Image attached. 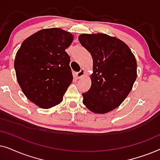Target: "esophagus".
<instances>
[{
	"label": "esophagus",
	"mask_w": 160,
	"mask_h": 160,
	"mask_svg": "<svg viewBox=\"0 0 160 160\" xmlns=\"http://www.w3.org/2000/svg\"><path fill=\"white\" fill-rule=\"evenodd\" d=\"M84 75V69H82L79 72H78V73H75V76L76 78H78V79H79V78H82L83 76Z\"/></svg>",
	"instance_id": "1"
}]
</instances>
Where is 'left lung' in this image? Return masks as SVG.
Segmentation results:
<instances>
[{
    "mask_svg": "<svg viewBox=\"0 0 160 160\" xmlns=\"http://www.w3.org/2000/svg\"><path fill=\"white\" fill-rule=\"evenodd\" d=\"M81 44L91 54V87L83 93V103L95 113L117 108L128 97L137 78V62L124 41L105 33L81 34Z\"/></svg>",
    "mask_w": 160,
    "mask_h": 160,
    "instance_id": "1",
    "label": "left lung"
}]
</instances>
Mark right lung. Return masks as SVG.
<instances>
[{
  "label": "right lung",
  "instance_id": "obj_1",
  "mask_svg": "<svg viewBox=\"0 0 160 160\" xmlns=\"http://www.w3.org/2000/svg\"><path fill=\"white\" fill-rule=\"evenodd\" d=\"M73 40V35L61 28L43 29L26 38L17 52L18 84L28 99L41 108L60 103L73 82L65 52Z\"/></svg>",
  "mask_w": 160,
  "mask_h": 160
}]
</instances>
